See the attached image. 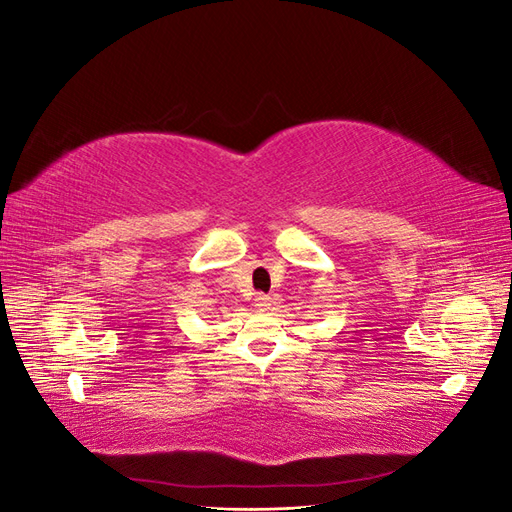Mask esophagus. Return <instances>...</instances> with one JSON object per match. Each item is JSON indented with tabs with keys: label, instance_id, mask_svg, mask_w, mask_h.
Listing matches in <instances>:
<instances>
[{
	"label": "esophagus",
	"instance_id": "34e87169",
	"mask_svg": "<svg viewBox=\"0 0 512 512\" xmlns=\"http://www.w3.org/2000/svg\"><path fill=\"white\" fill-rule=\"evenodd\" d=\"M254 305H256L258 309H262V312H265V309H269V307L273 305V299L269 297V294H256Z\"/></svg>",
	"mask_w": 512,
	"mask_h": 512
}]
</instances>
